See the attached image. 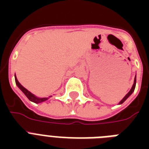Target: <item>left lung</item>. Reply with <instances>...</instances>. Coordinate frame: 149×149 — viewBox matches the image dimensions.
<instances>
[{"label":"left lung","mask_w":149,"mask_h":149,"mask_svg":"<svg viewBox=\"0 0 149 149\" xmlns=\"http://www.w3.org/2000/svg\"><path fill=\"white\" fill-rule=\"evenodd\" d=\"M135 86H136V75H135V77H134V84H133V85H132V89H131V90H130V91H129V92H128V93H127V94H126V95L125 96V97L123 98V99L121 100H120V102H119V104H123V103H124V102H125V100H126L127 99V98L129 97L130 96L132 95V93H133V92H134V89H135Z\"/></svg>","instance_id":"obj_1"}]
</instances>
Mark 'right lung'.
Segmentation results:
<instances>
[{"instance_id":"add662e5","label":"right lung","mask_w":149,"mask_h":149,"mask_svg":"<svg viewBox=\"0 0 149 149\" xmlns=\"http://www.w3.org/2000/svg\"><path fill=\"white\" fill-rule=\"evenodd\" d=\"M15 83H16V85L17 86V87L21 90V91L24 93V95L26 96L28 99L29 100H31V101L34 102V103H36V104H39V103H42V102H44L45 100H47L48 99L49 97H51L52 96H49V97H43V98H40V97H36V95H34L33 93H31L30 91H29L27 89H25L24 86H22V84H20L18 80H17V77L16 76H15Z\"/></svg>"}]
</instances>
